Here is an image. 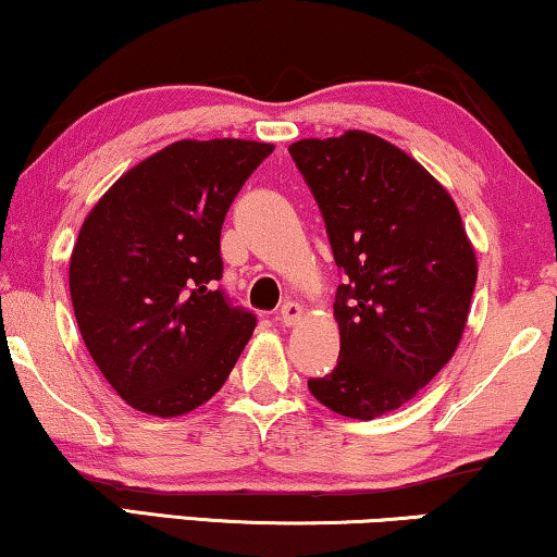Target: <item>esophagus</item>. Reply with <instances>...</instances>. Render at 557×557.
<instances>
[{
	"instance_id": "1",
	"label": "esophagus",
	"mask_w": 557,
	"mask_h": 557,
	"mask_svg": "<svg viewBox=\"0 0 557 557\" xmlns=\"http://www.w3.org/2000/svg\"><path fill=\"white\" fill-rule=\"evenodd\" d=\"M301 314H304V309L299 307V304H296V301H284V304H281V309H278V322L286 324V326H292V324L299 322Z\"/></svg>"
}]
</instances>
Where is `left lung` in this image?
Instances as JSON below:
<instances>
[{
    "mask_svg": "<svg viewBox=\"0 0 557 557\" xmlns=\"http://www.w3.org/2000/svg\"><path fill=\"white\" fill-rule=\"evenodd\" d=\"M322 210L334 263L339 360L309 391L334 413L372 418L413 400L451 360L476 284L474 248L444 187L364 132L288 147Z\"/></svg>",
    "mask_w": 557,
    "mask_h": 557,
    "instance_id": "8db88e82",
    "label": "left lung"
}]
</instances>
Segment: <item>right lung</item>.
I'll return each mask as SVG.
<instances>
[{
	"instance_id": "1",
	"label": "right lung",
	"mask_w": 557,
	"mask_h": 557,
	"mask_svg": "<svg viewBox=\"0 0 557 557\" xmlns=\"http://www.w3.org/2000/svg\"><path fill=\"white\" fill-rule=\"evenodd\" d=\"M273 151L246 139L177 141L128 170L81 227L71 299L90 357L128 406L182 416L210 400L256 330L223 278L220 231Z\"/></svg>"
}]
</instances>
